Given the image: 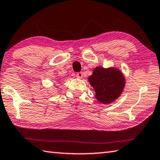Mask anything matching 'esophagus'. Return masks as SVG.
<instances>
[{
  "label": "esophagus",
  "mask_w": 160,
  "mask_h": 160,
  "mask_svg": "<svg viewBox=\"0 0 160 160\" xmlns=\"http://www.w3.org/2000/svg\"><path fill=\"white\" fill-rule=\"evenodd\" d=\"M83 76V73L82 72H78L77 74H76V77H77L78 78H82Z\"/></svg>",
  "instance_id": "34e87169"
}]
</instances>
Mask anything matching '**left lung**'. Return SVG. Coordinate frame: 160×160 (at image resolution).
Segmentation results:
<instances>
[{
    "instance_id": "1",
    "label": "left lung",
    "mask_w": 160,
    "mask_h": 160,
    "mask_svg": "<svg viewBox=\"0 0 160 160\" xmlns=\"http://www.w3.org/2000/svg\"><path fill=\"white\" fill-rule=\"evenodd\" d=\"M95 92V98L102 104H110L120 97L125 85L122 73L115 68H95L88 78Z\"/></svg>"
}]
</instances>
